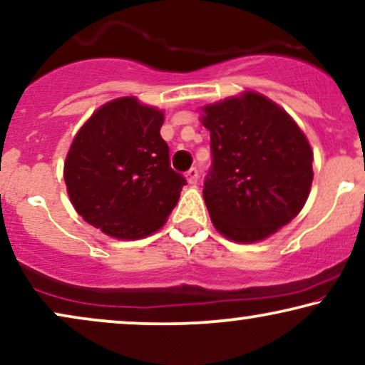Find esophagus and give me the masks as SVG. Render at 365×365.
Segmentation results:
<instances>
[{
	"label": "esophagus",
	"mask_w": 365,
	"mask_h": 365,
	"mask_svg": "<svg viewBox=\"0 0 365 365\" xmlns=\"http://www.w3.org/2000/svg\"><path fill=\"white\" fill-rule=\"evenodd\" d=\"M197 178H200V173H197L196 168H191L186 173V179H187V182H190V184H196Z\"/></svg>",
	"instance_id": "34e87169"
}]
</instances>
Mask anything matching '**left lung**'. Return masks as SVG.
Returning a JSON list of instances; mask_svg holds the SVG:
<instances>
[{
  "label": "left lung",
  "mask_w": 365,
  "mask_h": 365,
  "mask_svg": "<svg viewBox=\"0 0 365 365\" xmlns=\"http://www.w3.org/2000/svg\"><path fill=\"white\" fill-rule=\"evenodd\" d=\"M203 111L213 157L203 187L211 222L230 240H264L307 203L312 147L296 121L259 93Z\"/></svg>",
  "instance_id": "left-lung-1"
}]
</instances>
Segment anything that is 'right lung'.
I'll use <instances>...</instances> for the list:
<instances>
[{
    "mask_svg": "<svg viewBox=\"0 0 365 365\" xmlns=\"http://www.w3.org/2000/svg\"><path fill=\"white\" fill-rule=\"evenodd\" d=\"M162 111L118 98L81 127L64 164L71 203L89 225L121 240L159 230L186 184L160 137Z\"/></svg>",
    "mask_w": 365,
    "mask_h": 365,
    "instance_id": "add662e5",
    "label": "right lung"
}]
</instances>
